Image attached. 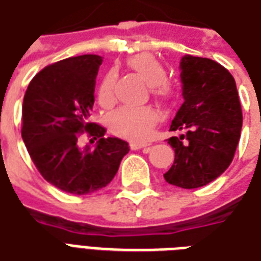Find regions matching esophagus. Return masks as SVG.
Masks as SVG:
<instances>
[{
	"instance_id": "esophagus-1",
	"label": "esophagus",
	"mask_w": 261,
	"mask_h": 261,
	"mask_svg": "<svg viewBox=\"0 0 261 261\" xmlns=\"http://www.w3.org/2000/svg\"><path fill=\"white\" fill-rule=\"evenodd\" d=\"M150 146L148 143H142V142H130L129 147L130 150H140V148H144V147Z\"/></svg>"
}]
</instances>
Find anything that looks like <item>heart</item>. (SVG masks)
<instances>
[{
	"label": "heart",
	"instance_id": "heart-1",
	"mask_svg": "<svg viewBox=\"0 0 261 261\" xmlns=\"http://www.w3.org/2000/svg\"><path fill=\"white\" fill-rule=\"evenodd\" d=\"M126 66L146 84L150 85V93L161 103H169L176 97V86L166 78L165 66L152 54L142 52L126 59ZM115 72L110 70L103 75L97 86V100L103 107H110L114 103ZM160 121V114L151 107H122L110 115V130L121 138L143 142L150 138L152 129Z\"/></svg>",
	"mask_w": 261,
	"mask_h": 261
}]
</instances>
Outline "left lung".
Here are the masks:
<instances>
[{"label": "left lung", "mask_w": 261, "mask_h": 261, "mask_svg": "<svg viewBox=\"0 0 261 261\" xmlns=\"http://www.w3.org/2000/svg\"><path fill=\"white\" fill-rule=\"evenodd\" d=\"M184 103L168 143L175 162L164 177L181 189L206 186L230 166L241 138L242 109L234 77L212 59L186 55L180 63Z\"/></svg>", "instance_id": "left-lung-1"}]
</instances>
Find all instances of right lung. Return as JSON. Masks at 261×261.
<instances>
[{
    "label": "right lung",
    "instance_id": "1",
    "mask_svg": "<svg viewBox=\"0 0 261 261\" xmlns=\"http://www.w3.org/2000/svg\"><path fill=\"white\" fill-rule=\"evenodd\" d=\"M97 55H82L49 64L27 86L21 109V138L41 176L56 189L85 195L114 179L128 143L105 138L106 129L89 122L95 84L101 64ZM82 134L98 140L81 150Z\"/></svg>",
    "mask_w": 261,
    "mask_h": 261
}]
</instances>
